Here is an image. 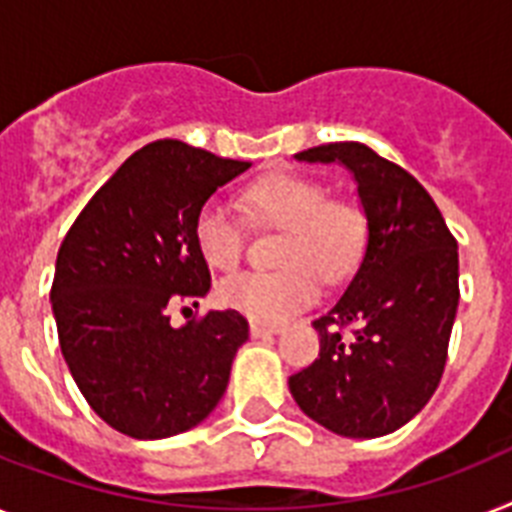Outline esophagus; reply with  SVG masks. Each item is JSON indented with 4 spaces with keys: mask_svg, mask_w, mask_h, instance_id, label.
Here are the masks:
<instances>
[{
    "mask_svg": "<svg viewBox=\"0 0 512 512\" xmlns=\"http://www.w3.org/2000/svg\"><path fill=\"white\" fill-rule=\"evenodd\" d=\"M249 334L255 336V339H268V336H276V334H281V328L278 326H265V323H252V326H249Z\"/></svg>",
    "mask_w": 512,
    "mask_h": 512,
    "instance_id": "esophagus-1",
    "label": "esophagus"
}]
</instances>
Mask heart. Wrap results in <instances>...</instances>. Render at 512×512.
<instances>
[{
    "instance_id": "b5f03b06",
    "label": "heart",
    "mask_w": 512,
    "mask_h": 512,
    "mask_svg": "<svg viewBox=\"0 0 512 512\" xmlns=\"http://www.w3.org/2000/svg\"><path fill=\"white\" fill-rule=\"evenodd\" d=\"M249 218L260 226L284 228L281 270H244L220 281L218 297L257 323H281L318 297L323 281H339L363 255L365 215L350 199L326 197L321 181L273 170L242 191ZM194 242L207 265L231 270L247 247L242 218L223 199H207L194 220Z\"/></svg>"
}]
</instances>
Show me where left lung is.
Masks as SVG:
<instances>
[{"label": "left lung", "mask_w": 512, "mask_h": 512, "mask_svg": "<svg viewBox=\"0 0 512 512\" xmlns=\"http://www.w3.org/2000/svg\"><path fill=\"white\" fill-rule=\"evenodd\" d=\"M297 160L350 170L368 244L347 292L313 321L321 355L289 378V392L307 418L334 434H392L421 413L442 381L460 299L458 242L429 191L360 141L321 144Z\"/></svg>", "instance_id": "left-lung-1"}]
</instances>
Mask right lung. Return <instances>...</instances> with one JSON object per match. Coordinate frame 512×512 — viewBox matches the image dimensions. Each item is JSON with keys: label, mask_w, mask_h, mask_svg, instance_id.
<instances>
[{"label": "right lung", "mask_w": 512, "mask_h": 512, "mask_svg": "<svg viewBox=\"0 0 512 512\" xmlns=\"http://www.w3.org/2000/svg\"><path fill=\"white\" fill-rule=\"evenodd\" d=\"M247 168L184 141H152L112 173L62 239L49 294L62 357L91 410L120 434H184L226 392L247 318L210 310L173 328L170 310L197 307L210 292L194 220Z\"/></svg>", "instance_id": "right-lung-1"}]
</instances>
